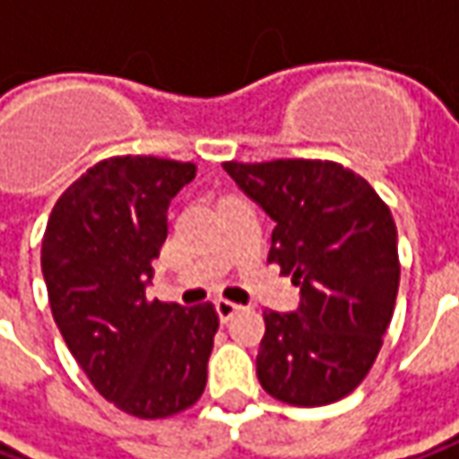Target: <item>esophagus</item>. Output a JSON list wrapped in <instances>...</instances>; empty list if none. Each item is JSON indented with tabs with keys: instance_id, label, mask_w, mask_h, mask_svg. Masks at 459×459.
Returning a JSON list of instances; mask_svg holds the SVG:
<instances>
[{
	"instance_id": "34e87169",
	"label": "esophagus",
	"mask_w": 459,
	"mask_h": 459,
	"mask_svg": "<svg viewBox=\"0 0 459 459\" xmlns=\"http://www.w3.org/2000/svg\"><path fill=\"white\" fill-rule=\"evenodd\" d=\"M215 310H218V318L221 321H229V318H233L241 310V306H236L230 300H215Z\"/></svg>"
}]
</instances>
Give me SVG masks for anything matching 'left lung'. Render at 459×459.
I'll use <instances>...</instances> for the list:
<instances>
[{
    "label": "left lung",
    "instance_id": "8db88e82",
    "mask_svg": "<svg viewBox=\"0 0 459 459\" xmlns=\"http://www.w3.org/2000/svg\"><path fill=\"white\" fill-rule=\"evenodd\" d=\"M223 169L274 221L269 262L300 288L298 310H264L256 377L290 406L333 403L365 380L393 318L401 264L390 208L336 161Z\"/></svg>",
    "mask_w": 459,
    "mask_h": 459
}]
</instances>
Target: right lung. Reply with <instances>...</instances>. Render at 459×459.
Instances as JSON below:
<instances>
[{"label":"right lung","instance_id":"right-lung-1","mask_svg":"<svg viewBox=\"0 0 459 459\" xmlns=\"http://www.w3.org/2000/svg\"><path fill=\"white\" fill-rule=\"evenodd\" d=\"M192 179L190 161L105 159L58 197L43 236L56 326L100 395L138 419L190 409L208 380L212 303L146 298L171 197Z\"/></svg>","mask_w":459,"mask_h":459}]
</instances>
